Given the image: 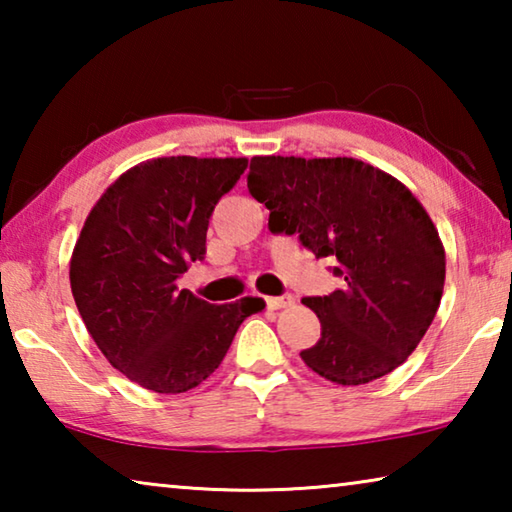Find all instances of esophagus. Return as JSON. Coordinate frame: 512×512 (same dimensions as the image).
<instances>
[{
    "label": "esophagus",
    "mask_w": 512,
    "mask_h": 512,
    "mask_svg": "<svg viewBox=\"0 0 512 512\" xmlns=\"http://www.w3.org/2000/svg\"><path fill=\"white\" fill-rule=\"evenodd\" d=\"M268 302V307L271 309H287V307H293V302H296V298L293 296H277V298H268L266 300Z\"/></svg>",
    "instance_id": "1"
}]
</instances>
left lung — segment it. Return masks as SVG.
I'll use <instances>...</instances> for the list:
<instances>
[{"mask_svg": "<svg viewBox=\"0 0 512 512\" xmlns=\"http://www.w3.org/2000/svg\"><path fill=\"white\" fill-rule=\"evenodd\" d=\"M248 192L268 228L298 235L316 257H336L343 287L305 298L320 339L300 352L327 381L361 386L402 366L436 318L445 246L411 189L357 158L255 155Z\"/></svg>", "mask_w": 512, "mask_h": 512, "instance_id": "obj_1", "label": "left lung"}]
</instances>
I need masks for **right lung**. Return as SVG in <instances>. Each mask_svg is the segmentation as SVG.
Segmentation results:
<instances>
[{"label":"right lung","instance_id":"1","mask_svg":"<svg viewBox=\"0 0 512 512\" xmlns=\"http://www.w3.org/2000/svg\"><path fill=\"white\" fill-rule=\"evenodd\" d=\"M246 158L171 155L135 164L88 214L69 284L112 368L146 391L187 393L221 366L239 325L266 307L246 296L210 305L176 280L205 257L207 223Z\"/></svg>","mask_w":512,"mask_h":512}]
</instances>
